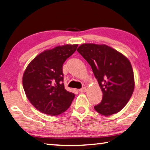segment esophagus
Returning a JSON list of instances; mask_svg holds the SVG:
<instances>
[{"instance_id": "34e87169", "label": "esophagus", "mask_w": 150, "mask_h": 150, "mask_svg": "<svg viewBox=\"0 0 150 150\" xmlns=\"http://www.w3.org/2000/svg\"><path fill=\"white\" fill-rule=\"evenodd\" d=\"M85 91H86V87H83L81 89H79V91L81 93H84L85 92Z\"/></svg>"}]
</instances>
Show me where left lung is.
<instances>
[{"instance_id":"8db88e82","label":"left lung","mask_w":150,"mask_h":150,"mask_svg":"<svg viewBox=\"0 0 150 150\" xmlns=\"http://www.w3.org/2000/svg\"><path fill=\"white\" fill-rule=\"evenodd\" d=\"M77 51L91 65L103 93L101 101L94 109L103 115L122 110L132 97L135 85L128 59L105 45L83 44Z\"/></svg>"}]
</instances>
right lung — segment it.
Segmentation results:
<instances>
[{
	"instance_id": "add662e5",
	"label": "right lung",
	"mask_w": 150,
	"mask_h": 150,
	"mask_svg": "<svg viewBox=\"0 0 150 150\" xmlns=\"http://www.w3.org/2000/svg\"><path fill=\"white\" fill-rule=\"evenodd\" d=\"M78 45H65L47 50L27 66L23 85L27 98L41 112L57 115L69 108L75 98L63 83V65L75 53Z\"/></svg>"
}]
</instances>
